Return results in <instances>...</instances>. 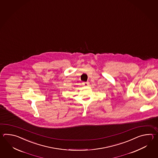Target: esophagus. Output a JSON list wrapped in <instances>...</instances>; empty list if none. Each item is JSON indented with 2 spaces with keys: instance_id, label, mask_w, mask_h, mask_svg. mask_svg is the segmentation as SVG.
<instances>
[{
  "instance_id": "1",
  "label": "esophagus",
  "mask_w": 158,
  "mask_h": 158,
  "mask_svg": "<svg viewBox=\"0 0 158 158\" xmlns=\"http://www.w3.org/2000/svg\"><path fill=\"white\" fill-rule=\"evenodd\" d=\"M82 85L85 86H87L89 85V82H82Z\"/></svg>"
}]
</instances>
